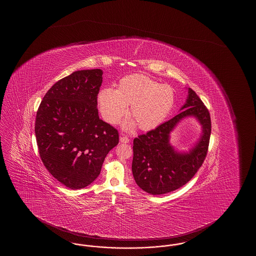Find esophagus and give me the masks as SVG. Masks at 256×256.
Masks as SVG:
<instances>
[{
    "mask_svg": "<svg viewBox=\"0 0 256 256\" xmlns=\"http://www.w3.org/2000/svg\"><path fill=\"white\" fill-rule=\"evenodd\" d=\"M120 142L122 144H128V142H130V139L126 136H120Z\"/></svg>",
    "mask_w": 256,
    "mask_h": 256,
    "instance_id": "obj_1",
    "label": "esophagus"
}]
</instances>
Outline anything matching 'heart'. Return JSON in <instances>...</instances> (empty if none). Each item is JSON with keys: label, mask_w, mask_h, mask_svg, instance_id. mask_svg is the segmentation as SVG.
<instances>
[{"label": "heart", "mask_w": 256, "mask_h": 256, "mask_svg": "<svg viewBox=\"0 0 256 256\" xmlns=\"http://www.w3.org/2000/svg\"><path fill=\"white\" fill-rule=\"evenodd\" d=\"M98 108L110 124L118 122L130 106L134 120L124 124L126 130L136 127L144 130L160 126L174 108L176 96L173 88L161 84L141 74L124 76L116 90L102 88L98 93Z\"/></svg>", "instance_id": "heart-1"}]
</instances>
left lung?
Listing matches in <instances>:
<instances>
[{
  "label": "left lung",
  "mask_w": 256,
  "mask_h": 256,
  "mask_svg": "<svg viewBox=\"0 0 256 256\" xmlns=\"http://www.w3.org/2000/svg\"><path fill=\"white\" fill-rule=\"evenodd\" d=\"M190 116L201 124L202 134L188 152L178 150L170 144V134L181 120ZM210 132V112L188 88L178 114L134 140L132 171L136 184L152 195L166 194L186 184L204 162Z\"/></svg>",
  "instance_id": "left-lung-1"
}]
</instances>
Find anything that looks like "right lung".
<instances>
[{
    "mask_svg": "<svg viewBox=\"0 0 256 256\" xmlns=\"http://www.w3.org/2000/svg\"><path fill=\"white\" fill-rule=\"evenodd\" d=\"M102 70L73 72L44 95L34 132L46 168L70 190L92 184L104 159L119 142L118 130L100 119L97 95Z\"/></svg>",
    "mask_w": 256,
    "mask_h": 256,
    "instance_id": "obj_1",
    "label": "right lung"
}]
</instances>
